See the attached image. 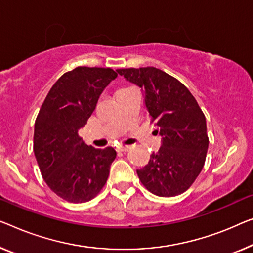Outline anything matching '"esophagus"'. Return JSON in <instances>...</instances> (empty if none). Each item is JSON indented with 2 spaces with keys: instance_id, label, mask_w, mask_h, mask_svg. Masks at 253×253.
I'll return each mask as SVG.
<instances>
[{
  "instance_id": "34e87169",
  "label": "esophagus",
  "mask_w": 253,
  "mask_h": 253,
  "mask_svg": "<svg viewBox=\"0 0 253 253\" xmlns=\"http://www.w3.org/2000/svg\"><path fill=\"white\" fill-rule=\"evenodd\" d=\"M129 149H130L129 145H119L118 148H117V150H118L119 152H127Z\"/></svg>"
}]
</instances>
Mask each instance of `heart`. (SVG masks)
Here are the masks:
<instances>
[{
	"mask_svg": "<svg viewBox=\"0 0 253 253\" xmlns=\"http://www.w3.org/2000/svg\"><path fill=\"white\" fill-rule=\"evenodd\" d=\"M122 89H123V88H122Z\"/></svg>",
	"mask_w": 253,
	"mask_h": 253,
	"instance_id": "heart-1",
	"label": "heart"
}]
</instances>
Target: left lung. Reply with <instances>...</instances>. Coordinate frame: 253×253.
Instances as JSON below:
<instances>
[{
	"label": "left lung",
	"mask_w": 253,
	"mask_h": 253,
	"mask_svg": "<svg viewBox=\"0 0 253 253\" xmlns=\"http://www.w3.org/2000/svg\"><path fill=\"white\" fill-rule=\"evenodd\" d=\"M144 90L151 122L163 145L136 172L141 183L158 197H176L190 188L205 165L209 137L206 117L190 90L178 79L154 67L118 69Z\"/></svg>",
	"instance_id": "1"
}]
</instances>
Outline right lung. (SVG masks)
<instances>
[{
    "label": "right lung",
    "instance_id": "right-lung-1",
    "mask_svg": "<svg viewBox=\"0 0 253 253\" xmlns=\"http://www.w3.org/2000/svg\"><path fill=\"white\" fill-rule=\"evenodd\" d=\"M117 76L111 68L67 71L52 86L36 117L34 153L41 174L51 191L68 202L90 201L107 183L116 150L85 144L78 130Z\"/></svg>",
    "mask_w": 253,
    "mask_h": 253
}]
</instances>
